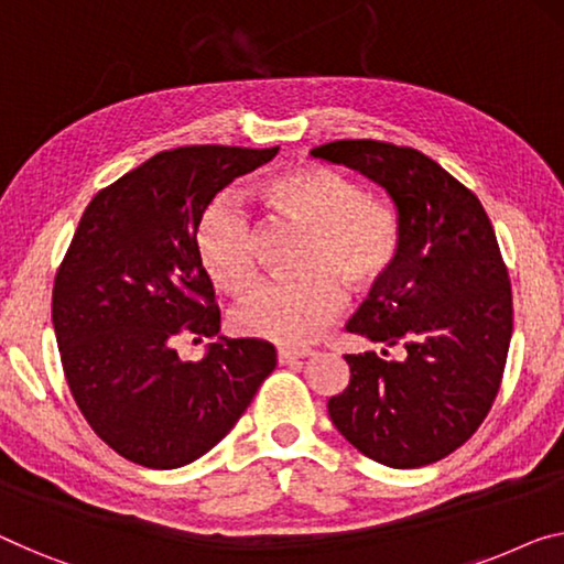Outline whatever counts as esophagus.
I'll list each match as a JSON object with an SVG mask.
<instances>
[{
	"mask_svg": "<svg viewBox=\"0 0 564 564\" xmlns=\"http://www.w3.org/2000/svg\"><path fill=\"white\" fill-rule=\"evenodd\" d=\"M316 351L308 349V347H291V344H283L279 347V362L281 365H289V362H296V359H306V357H314Z\"/></svg>",
	"mask_w": 564,
	"mask_h": 564,
	"instance_id": "esophagus-1",
	"label": "esophagus"
}]
</instances>
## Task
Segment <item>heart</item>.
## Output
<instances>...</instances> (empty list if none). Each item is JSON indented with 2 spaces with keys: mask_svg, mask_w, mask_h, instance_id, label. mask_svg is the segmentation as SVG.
Wrapping results in <instances>:
<instances>
[{
  "mask_svg": "<svg viewBox=\"0 0 564 564\" xmlns=\"http://www.w3.org/2000/svg\"><path fill=\"white\" fill-rule=\"evenodd\" d=\"M271 213L306 230L301 279L258 283L235 308V329L275 341H306L344 308L351 291H372L400 253V225L388 202L367 195L329 164L306 162L260 187ZM197 253L217 289L240 296L258 275L253 217L242 202L217 197L197 225Z\"/></svg>",
  "mask_w": 564,
  "mask_h": 564,
  "instance_id": "obj_1",
  "label": "heart"
}]
</instances>
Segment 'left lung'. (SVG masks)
Returning a JSON list of instances; mask_svg holds the SVG:
<instances>
[{"mask_svg":"<svg viewBox=\"0 0 564 564\" xmlns=\"http://www.w3.org/2000/svg\"><path fill=\"white\" fill-rule=\"evenodd\" d=\"M311 154L380 184L400 225L390 275L347 324L384 349L344 357L351 380L329 400L332 423L377 464H435L478 431L507 367L514 308L489 215L417 149L341 139ZM394 346L406 351L388 360Z\"/></svg>","mask_w":564,"mask_h":564,"instance_id":"left-lung-1","label":"left lung"}]
</instances>
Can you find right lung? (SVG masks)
Returning a JSON list of instances; mask_svg holds the SVG:
<instances>
[{
  "instance_id": "right-lung-1",
  "label": "right lung",
  "mask_w": 564,
  "mask_h": 564,
  "mask_svg": "<svg viewBox=\"0 0 564 564\" xmlns=\"http://www.w3.org/2000/svg\"><path fill=\"white\" fill-rule=\"evenodd\" d=\"M273 149L159 151L90 199L55 273L53 326L75 405L131 464L180 468L232 431L275 349L260 339L209 344L182 362L176 344L220 332V306L197 253V225L217 192Z\"/></svg>"
}]
</instances>
